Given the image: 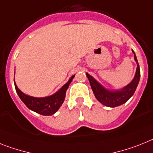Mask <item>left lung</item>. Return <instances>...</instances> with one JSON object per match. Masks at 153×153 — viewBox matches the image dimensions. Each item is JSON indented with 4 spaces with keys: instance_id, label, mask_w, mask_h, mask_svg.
Masks as SVG:
<instances>
[{
    "instance_id": "1",
    "label": "left lung",
    "mask_w": 153,
    "mask_h": 153,
    "mask_svg": "<svg viewBox=\"0 0 153 153\" xmlns=\"http://www.w3.org/2000/svg\"><path fill=\"white\" fill-rule=\"evenodd\" d=\"M134 57L135 61L137 62V69H136L134 78L130 84H128L126 87H124L121 90L114 91V92L106 90V88H103L100 83L97 82L91 75L86 73V76L89 81L95 96L102 104L109 106V107H116V106L124 104V102H126L133 96L136 88L138 86L140 79L139 65H138L137 57H136L134 53Z\"/></svg>"
}]
</instances>
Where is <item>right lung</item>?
<instances>
[{"instance_id":"right-lung-1","label":"right lung","mask_w":153,"mask_h":153,"mask_svg":"<svg viewBox=\"0 0 153 153\" xmlns=\"http://www.w3.org/2000/svg\"><path fill=\"white\" fill-rule=\"evenodd\" d=\"M74 75H73L70 80L55 94L51 96H48V97H44V98H36V97L27 96L18 88L16 84H15V86L19 96L22 101L26 105L28 108L41 115L51 116L57 112V110L64 102L65 95H66V90L68 88L72 79H74Z\"/></svg>"}]
</instances>
